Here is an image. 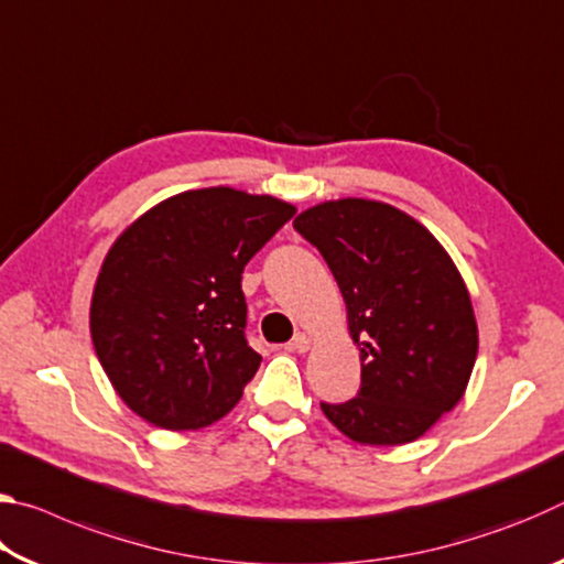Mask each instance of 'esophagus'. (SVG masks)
<instances>
[{"mask_svg": "<svg viewBox=\"0 0 564 564\" xmlns=\"http://www.w3.org/2000/svg\"><path fill=\"white\" fill-rule=\"evenodd\" d=\"M289 350L308 352L311 350V336H305V333H295V338L289 343Z\"/></svg>", "mask_w": 564, "mask_h": 564, "instance_id": "obj_1", "label": "esophagus"}]
</instances>
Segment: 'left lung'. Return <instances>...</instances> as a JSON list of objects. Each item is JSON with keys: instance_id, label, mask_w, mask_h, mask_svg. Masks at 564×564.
Masks as SVG:
<instances>
[{"instance_id": "8db88e82", "label": "left lung", "mask_w": 564, "mask_h": 564, "mask_svg": "<svg viewBox=\"0 0 564 564\" xmlns=\"http://www.w3.org/2000/svg\"><path fill=\"white\" fill-rule=\"evenodd\" d=\"M293 228L338 281L360 350L358 395L321 410L362 445L417 441L460 403L477 358L460 271L423 224L383 202H323L295 216Z\"/></svg>"}]
</instances>
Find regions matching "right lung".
<instances>
[{
  "mask_svg": "<svg viewBox=\"0 0 564 564\" xmlns=\"http://www.w3.org/2000/svg\"><path fill=\"white\" fill-rule=\"evenodd\" d=\"M293 214L275 196L194 188L111 243L89 328L104 373L139 417L198 431L236 408L261 366L243 336V265Z\"/></svg>",
  "mask_w": 564,
  "mask_h": 564,
  "instance_id": "1",
  "label": "right lung"
}]
</instances>
